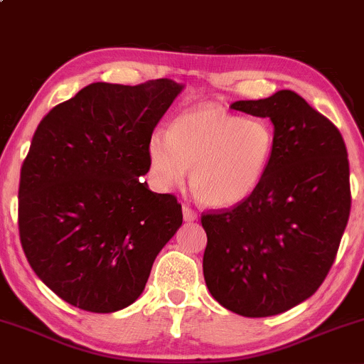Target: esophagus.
Listing matches in <instances>:
<instances>
[{
    "mask_svg": "<svg viewBox=\"0 0 364 364\" xmlns=\"http://www.w3.org/2000/svg\"><path fill=\"white\" fill-rule=\"evenodd\" d=\"M183 217H185V220H188V223H191V220H196L198 214L190 205H183Z\"/></svg>",
    "mask_w": 364,
    "mask_h": 364,
    "instance_id": "1",
    "label": "esophagus"
}]
</instances>
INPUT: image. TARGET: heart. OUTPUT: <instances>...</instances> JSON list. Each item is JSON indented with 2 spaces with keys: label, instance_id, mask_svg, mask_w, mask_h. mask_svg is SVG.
I'll list each match as a JSON object with an SVG mask.
<instances>
[{
  "label": "heart",
  "instance_id": "heart-1",
  "mask_svg": "<svg viewBox=\"0 0 364 364\" xmlns=\"http://www.w3.org/2000/svg\"><path fill=\"white\" fill-rule=\"evenodd\" d=\"M274 132L260 118L245 119L219 104L178 116L169 132L156 129L147 152L154 178L174 186L190 173L191 193L207 207H232L255 193L274 154Z\"/></svg>",
  "mask_w": 364,
  "mask_h": 364
}]
</instances>
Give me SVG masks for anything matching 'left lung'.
<instances>
[{"mask_svg": "<svg viewBox=\"0 0 364 364\" xmlns=\"http://www.w3.org/2000/svg\"><path fill=\"white\" fill-rule=\"evenodd\" d=\"M232 109L270 118L274 154L245 202L202 214L203 277L228 310L252 318L291 310L321 286L350 212L339 128L292 90Z\"/></svg>", "mask_w": 364, "mask_h": 364, "instance_id": "1", "label": "left lung"}]
</instances>
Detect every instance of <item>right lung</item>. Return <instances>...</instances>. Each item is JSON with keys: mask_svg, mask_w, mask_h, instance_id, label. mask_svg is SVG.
<instances>
[{"mask_svg": "<svg viewBox=\"0 0 364 364\" xmlns=\"http://www.w3.org/2000/svg\"><path fill=\"white\" fill-rule=\"evenodd\" d=\"M183 87L90 83L37 127L20 171L18 231L32 270L80 310H123L183 223L181 203L154 193L147 145Z\"/></svg>", "mask_w": 364, "mask_h": 364, "instance_id": "obj_1", "label": "right lung"}]
</instances>
